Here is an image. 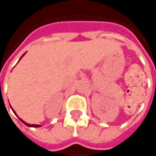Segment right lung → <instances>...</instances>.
Wrapping results in <instances>:
<instances>
[{
    "mask_svg": "<svg viewBox=\"0 0 156 156\" xmlns=\"http://www.w3.org/2000/svg\"><path fill=\"white\" fill-rule=\"evenodd\" d=\"M25 54H26V53H24V54H23V55H22V56H21V58H20V60H21V58H22V57H23V56H24V55H25ZM20 60H19V61H20ZM10 107H11V106H10ZM11 108H12V107H11ZM12 110H13V112H14V113H15V115H16V116L18 117V115H16V113H15V111L14 110V109H13V108H12ZM18 118H19V117H18ZM19 119H20V120H21V122H22L24 123V124H25V125H26V126H27V127H32V128H39V127H41V125H36V124H28V123L25 122H24V121H22V120H21V118H19Z\"/></svg>",
    "mask_w": 156,
    "mask_h": 156,
    "instance_id": "obj_1",
    "label": "right lung"
}]
</instances>
